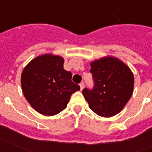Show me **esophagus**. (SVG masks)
I'll use <instances>...</instances> for the list:
<instances>
[{"instance_id": "esophagus-1", "label": "esophagus", "mask_w": 152, "mask_h": 152, "mask_svg": "<svg viewBox=\"0 0 152 152\" xmlns=\"http://www.w3.org/2000/svg\"><path fill=\"white\" fill-rule=\"evenodd\" d=\"M79 86H80V89H81V90L83 89L84 87H85V86H84V83H81L79 84Z\"/></svg>"}]
</instances>
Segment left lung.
I'll return each instance as SVG.
<instances>
[{"label":"left lung","mask_w":152,"mask_h":152,"mask_svg":"<svg viewBox=\"0 0 152 152\" xmlns=\"http://www.w3.org/2000/svg\"><path fill=\"white\" fill-rule=\"evenodd\" d=\"M90 72L94 87L83 90L89 108L103 117L119 113L133 94L134 78L130 69L116 57L107 56L91 63Z\"/></svg>","instance_id":"obj_1"}]
</instances>
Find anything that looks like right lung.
<instances>
[{
	"instance_id": "add662e5",
	"label": "right lung",
	"mask_w": 152,
	"mask_h": 152,
	"mask_svg": "<svg viewBox=\"0 0 152 152\" xmlns=\"http://www.w3.org/2000/svg\"><path fill=\"white\" fill-rule=\"evenodd\" d=\"M63 64L61 56L41 55L29 62L22 73L23 95L32 108L45 116L63 111L72 94L80 90L72 82V74L64 69Z\"/></svg>"
}]
</instances>
